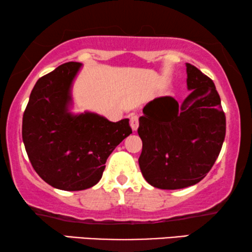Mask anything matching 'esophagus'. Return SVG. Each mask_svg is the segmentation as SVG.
<instances>
[{"label":"esophagus","mask_w":252,"mask_h":252,"mask_svg":"<svg viewBox=\"0 0 252 252\" xmlns=\"http://www.w3.org/2000/svg\"><path fill=\"white\" fill-rule=\"evenodd\" d=\"M130 127H132L133 130H136L137 127H139V117L136 115L130 116Z\"/></svg>","instance_id":"34e87169"}]
</instances>
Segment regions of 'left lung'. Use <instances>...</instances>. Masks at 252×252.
Instances as JSON below:
<instances>
[{
	"label": "left lung",
	"mask_w": 252,
	"mask_h": 252,
	"mask_svg": "<svg viewBox=\"0 0 252 252\" xmlns=\"http://www.w3.org/2000/svg\"><path fill=\"white\" fill-rule=\"evenodd\" d=\"M187 88L181 105L161 96L143 108L137 133L142 140L139 165L148 184L181 189L205 178L219 156L226 117L213 81L186 63Z\"/></svg>",
	"instance_id": "left-lung-1"
}]
</instances>
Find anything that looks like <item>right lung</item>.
<instances>
[{"label": "right lung", "instance_id": "1", "mask_svg": "<svg viewBox=\"0 0 252 252\" xmlns=\"http://www.w3.org/2000/svg\"><path fill=\"white\" fill-rule=\"evenodd\" d=\"M81 63L68 62L36 81L23 116V141L40 178L61 190L91 188L105 161L132 133L129 119L112 123L97 113L74 115L72 84Z\"/></svg>", "mask_w": 252, "mask_h": 252}]
</instances>
